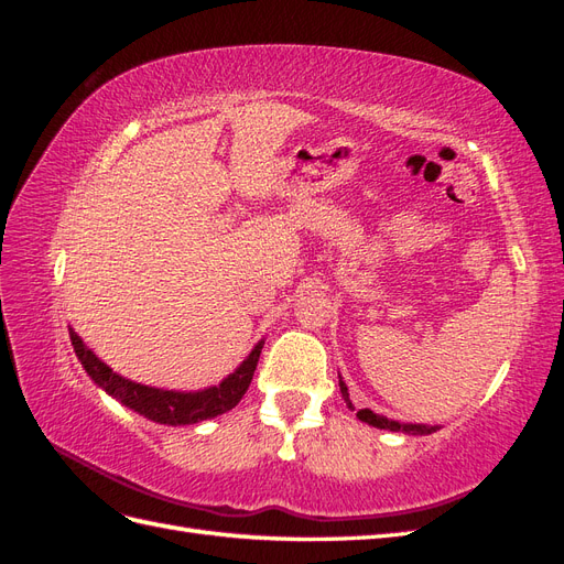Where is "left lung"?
Here are the masks:
<instances>
[{
  "label": "left lung",
  "mask_w": 564,
  "mask_h": 564,
  "mask_svg": "<svg viewBox=\"0 0 564 564\" xmlns=\"http://www.w3.org/2000/svg\"><path fill=\"white\" fill-rule=\"evenodd\" d=\"M340 392H344V400H346V402H348V406L352 409V402H350V398H348V388H346V383H344V381H340ZM357 419L365 421V423H369V425H373V429H388V431L406 433V435H429V433L437 431L435 425H416V423H398V421H388V419H383V416H379V414H373L371 409H360V412H357Z\"/></svg>",
  "instance_id": "1"
}]
</instances>
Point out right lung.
Segmentation results:
<instances>
[{
	"label": "right lung",
	"instance_id": "right-lung-1",
	"mask_svg": "<svg viewBox=\"0 0 564 564\" xmlns=\"http://www.w3.org/2000/svg\"><path fill=\"white\" fill-rule=\"evenodd\" d=\"M70 340L82 367L87 369L94 383H98L108 392V395L117 398L124 406L133 409V412L166 425H191V423L214 419L232 409L247 392L263 348V340H261V344L251 350L247 360L237 367V371L230 373V377L220 386H212L207 390H197V392H176V390H160V388H150V386L122 379L106 362H100L98 357L84 346V340L73 329H70Z\"/></svg>",
	"mask_w": 564,
	"mask_h": 564
}]
</instances>
